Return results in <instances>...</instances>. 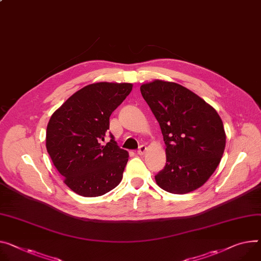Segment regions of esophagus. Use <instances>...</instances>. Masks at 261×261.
<instances>
[{
    "instance_id": "obj_1",
    "label": "esophagus",
    "mask_w": 261,
    "mask_h": 261,
    "mask_svg": "<svg viewBox=\"0 0 261 261\" xmlns=\"http://www.w3.org/2000/svg\"><path fill=\"white\" fill-rule=\"evenodd\" d=\"M147 151V147L145 146V145H141L139 147V149H138V154H140V155H142V154H144L145 152Z\"/></svg>"
}]
</instances>
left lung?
I'll use <instances>...</instances> for the list:
<instances>
[{
  "instance_id": "8db88e82",
  "label": "left lung",
  "mask_w": 261,
  "mask_h": 261,
  "mask_svg": "<svg viewBox=\"0 0 261 261\" xmlns=\"http://www.w3.org/2000/svg\"><path fill=\"white\" fill-rule=\"evenodd\" d=\"M161 127L166 165L155 182L167 192L185 194L213 174L226 146L224 124L204 99L175 83L155 79L140 87Z\"/></svg>"
}]
</instances>
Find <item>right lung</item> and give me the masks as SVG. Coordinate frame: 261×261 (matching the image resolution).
I'll return each instance as SVG.
<instances>
[{
  "mask_svg": "<svg viewBox=\"0 0 261 261\" xmlns=\"http://www.w3.org/2000/svg\"><path fill=\"white\" fill-rule=\"evenodd\" d=\"M133 90L127 83H96L59 107L47 125L46 147L64 183L75 193L95 197L121 182L128 152L111 141L101 144L110 116Z\"/></svg>",
  "mask_w": 261,
  "mask_h": 261,
  "instance_id": "1",
  "label": "right lung"
}]
</instances>
